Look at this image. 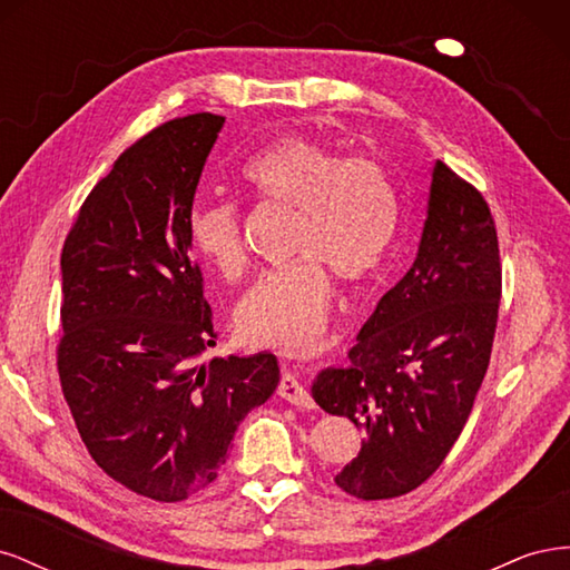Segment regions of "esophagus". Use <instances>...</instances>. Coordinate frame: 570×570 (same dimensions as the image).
I'll list each match as a JSON object with an SVG mask.
<instances>
[{
    "mask_svg": "<svg viewBox=\"0 0 570 570\" xmlns=\"http://www.w3.org/2000/svg\"><path fill=\"white\" fill-rule=\"evenodd\" d=\"M278 394L283 396L285 402L295 404L299 409H314V400L312 394L306 392V387L299 383V377L295 373L285 371L283 377H281V385H278Z\"/></svg>",
    "mask_w": 570,
    "mask_h": 570,
    "instance_id": "esophagus-1",
    "label": "esophagus"
}]
</instances>
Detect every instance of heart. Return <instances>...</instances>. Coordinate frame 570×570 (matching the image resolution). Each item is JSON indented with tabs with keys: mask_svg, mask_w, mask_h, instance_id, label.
Returning a JSON list of instances; mask_svg holds the SVG:
<instances>
[{
	"mask_svg": "<svg viewBox=\"0 0 570 570\" xmlns=\"http://www.w3.org/2000/svg\"><path fill=\"white\" fill-rule=\"evenodd\" d=\"M243 176L256 197L295 212L287 268L258 275L235 308V327L256 347L314 350L333 304L327 271L361 283L383 266L400 228V195L383 164L344 157L331 145L289 135L252 157ZM189 239L223 278L247 268L237 206L199 202L189 212Z\"/></svg>",
	"mask_w": 570,
	"mask_h": 570,
	"instance_id": "heart-1",
	"label": "heart"
}]
</instances>
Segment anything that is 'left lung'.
<instances>
[{
  "label": "left lung",
  "instance_id": "8db88e82",
  "mask_svg": "<svg viewBox=\"0 0 570 570\" xmlns=\"http://www.w3.org/2000/svg\"><path fill=\"white\" fill-rule=\"evenodd\" d=\"M502 297L494 218L478 189L435 161L416 262L350 350L316 375V404L347 416L361 452L335 475L358 499L416 490L450 454L485 377Z\"/></svg>",
  "mask_w": 570,
  "mask_h": 570
}]
</instances>
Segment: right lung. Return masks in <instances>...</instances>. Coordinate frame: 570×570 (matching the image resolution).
Instances as JSON below:
<instances>
[{"mask_svg":"<svg viewBox=\"0 0 570 570\" xmlns=\"http://www.w3.org/2000/svg\"><path fill=\"white\" fill-rule=\"evenodd\" d=\"M226 118L168 120L101 178L61 252L59 377L78 433L128 490L183 502L218 478L237 425L278 387L268 352L216 344L189 212Z\"/></svg>","mask_w":570,"mask_h":570,"instance_id":"right-lung-1","label":"right lung"}]
</instances>
